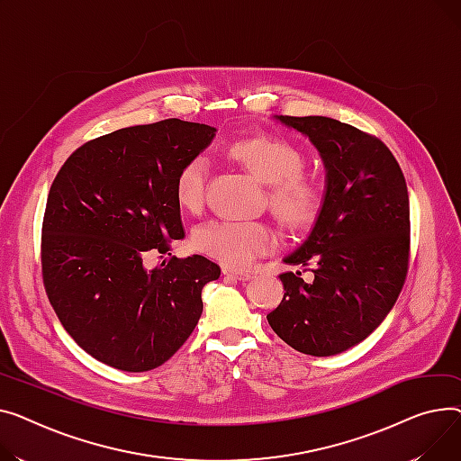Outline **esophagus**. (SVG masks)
Returning <instances> with one entry per match:
<instances>
[{"mask_svg":"<svg viewBox=\"0 0 461 461\" xmlns=\"http://www.w3.org/2000/svg\"><path fill=\"white\" fill-rule=\"evenodd\" d=\"M223 276H227V277H230V279H236V281H240V283H246V281H251V279H253L251 274L234 272V269H229V267L223 269Z\"/></svg>","mask_w":461,"mask_h":461,"instance_id":"esophagus-1","label":"esophagus"}]
</instances>
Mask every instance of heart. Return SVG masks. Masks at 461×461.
<instances>
[{
  "label": "heart",
  "instance_id": "1",
  "mask_svg": "<svg viewBox=\"0 0 461 461\" xmlns=\"http://www.w3.org/2000/svg\"><path fill=\"white\" fill-rule=\"evenodd\" d=\"M229 154L258 180L269 184V204L288 227H303L316 213L320 194L303 176L302 152L274 135H255L229 145ZM208 161L195 156L182 166L175 180V199L189 212L203 206ZM192 243L203 255L229 267H246L276 248V234L258 221H210L194 230Z\"/></svg>",
  "mask_w": 461,
  "mask_h": 461
}]
</instances>
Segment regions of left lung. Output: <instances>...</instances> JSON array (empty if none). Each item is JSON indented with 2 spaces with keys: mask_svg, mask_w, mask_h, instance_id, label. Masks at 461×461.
Instances as JSON below:
<instances>
[{
  "mask_svg": "<svg viewBox=\"0 0 461 461\" xmlns=\"http://www.w3.org/2000/svg\"><path fill=\"white\" fill-rule=\"evenodd\" d=\"M276 121L314 145L326 189L309 236L283 258L314 264V279L281 274L285 297L267 323L302 354L330 357L365 340L398 300L410 260L408 185L391 150L354 126L318 115Z\"/></svg>",
  "mask_w": 461,
  "mask_h": 461,
  "instance_id": "1",
  "label": "left lung"
}]
</instances>
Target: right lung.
<instances>
[{"label": "right lung", "mask_w": 461, "mask_h": 461, "mask_svg": "<svg viewBox=\"0 0 461 461\" xmlns=\"http://www.w3.org/2000/svg\"><path fill=\"white\" fill-rule=\"evenodd\" d=\"M215 138L180 119L121 128L81 145L50 187L42 279L67 333L95 359L147 372L171 359L203 314V288L220 266L173 257L145 266L184 238L175 180Z\"/></svg>", "instance_id": "right-lung-1"}]
</instances>
